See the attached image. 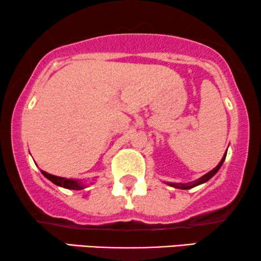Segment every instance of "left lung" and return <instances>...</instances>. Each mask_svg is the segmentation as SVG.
I'll return each mask as SVG.
<instances>
[{"label":"left lung","mask_w":261,"mask_h":261,"mask_svg":"<svg viewBox=\"0 0 261 261\" xmlns=\"http://www.w3.org/2000/svg\"><path fill=\"white\" fill-rule=\"evenodd\" d=\"M226 153H227V152H226ZM224 159H226V154L223 155L222 160H221L220 164L215 167V169L212 170V171H210V172H208L206 174H204V176L201 177V178H199V179H197V180L190 181V183H187V184H181V183H179V184H177V183H167V184H169L170 187H173V188H176V189H181V190H189V189L197 187V185H199V184H203V183H205V181H208V180L210 179V178H212V177L214 176V174H215V173L217 172V171L220 170V167L222 166Z\"/></svg>","instance_id":"obj_1"}]
</instances>
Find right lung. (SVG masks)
I'll return each mask as SVG.
<instances>
[{
	"label": "right lung",
	"instance_id": "add662e5",
	"mask_svg": "<svg viewBox=\"0 0 261 261\" xmlns=\"http://www.w3.org/2000/svg\"><path fill=\"white\" fill-rule=\"evenodd\" d=\"M41 173L44 174L47 179L51 180L52 183L58 185V187H62L65 189H72V190H82V189H84V185L77 180L67 179V178H63L58 176H53V174L45 172V171H41Z\"/></svg>",
	"mask_w": 261,
	"mask_h": 261
}]
</instances>
